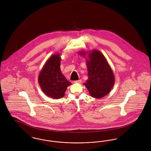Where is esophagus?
<instances>
[{
  "mask_svg": "<svg viewBox=\"0 0 151 151\" xmlns=\"http://www.w3.org/2000/svg\"><path fill=\"white\" fill-rule=\"evenodd\" d=\"M74 83H76V84H80V83H81V80H79L75 81H74Z\"/></svg>",
  "mask_w": 151,
  "mask_h": 151,
  "instance_id": "1",
  "label": "esophagus"
}]
</instances>
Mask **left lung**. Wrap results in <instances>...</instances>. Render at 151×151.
Listing matches in <instances>:
<instances>
[{"label": "left lung", "instance_id": "obj_1", "mask_svg": "<svg viewBox=\"0 0 151 151\" xmlns=\"http://www.w3.org/2000/svg\"><path fill=\"white\" fill-rule=\"evenodd\" d=\"M78 53L84 57L88 56L86 62L88 79L84 84L90 95L96 99L107 95L114 86L115 78L106 58L97 50L89 52L81 50Z\"/></svg>", "mask_w": 151, "mask_h": 151}]
</instances>
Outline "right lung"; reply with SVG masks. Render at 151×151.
<instances>
[{
  "instance_id": "add662e5",
  "label": "right lung",
  "mask_w": 151,
  "mask_h": 151,
  "mask_svg": "<svg viewBox=\"0 0 151 151\" xmlns=\"http://www.w3.org/2000/svg\"><path fill=\"white\" fill-rule=\"evenodd\" d=\"M60 60V54L52 55L43 65L38 78L43 93L54 99L63 97L67 88L72 84L61 72Z\"/></svg>"
}]
</instances>
